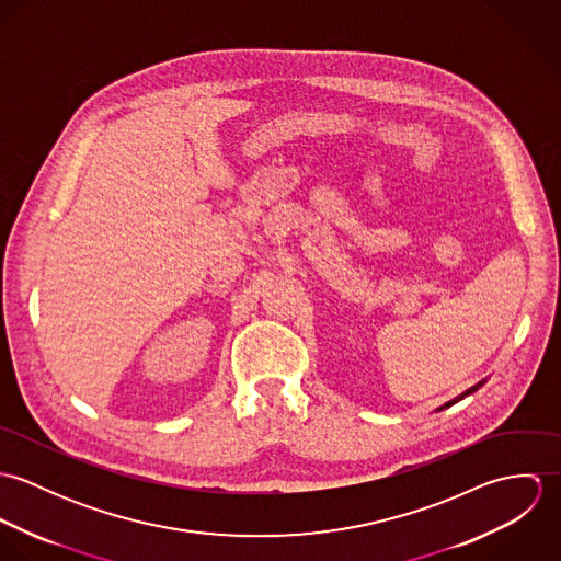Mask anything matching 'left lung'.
<instances>
[{
    "mask_svg": "<svg viewBox=\"0 0 561 561\" xmlns=\"http://www.w3.org/2000/svg\"><path fill=\"white\" fill-rule=\"evenodd\" d=\"M481 385H483V382H480V385H476V387H471V389H469V391H465V393H462V396H458V398H456V400L447 401V403H445V405H440V410H443V408H449V405H454V403H456V401L465 400V398H467V396H471V393H476V391H478V389H480Z\"/></svg>",
    "mask_w": 561,
    "mask_h": 561,
    "instance_id": "1",
    "label": "left lung"
}]
</instances>
